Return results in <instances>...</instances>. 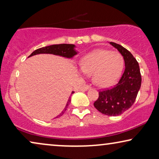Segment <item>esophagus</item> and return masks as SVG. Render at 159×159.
<instances>
[{
	"label": "esophagus",
	"instance_id": "obj_1",
	"mask_svg": "<svg viewBox=\"0 0 159 159\" xmlns=\"http://www.w3.org/2000/svg\"><path fill=\"white\" fill-rule=\"evenodd\" d=\"M91 88V86L90 85V84H87V85H85V86H84V90H88V89H90Z\"/></svg>",
	"mask_w": 159,
	"mask_h": 159
}]
</instances>
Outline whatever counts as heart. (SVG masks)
Masks as SVG:
<instances>
[{
	"label": "heart",
	"mask_w": 159,
	"mask_h": 159,
	"mask_svg": "<svg viewBox=\"0 0 159 159\" xmlns=\"http://www.w3.org/2000/svg\"><path fill=\"white\" fill-rule=\"evenodd\" d=\"M80 66L85 75H93L95 84L107 88L115 83L121 75L124 58L118 52L98 49L84 56Z\"/></svg>",
	"instance_id": "b5f03b06"
}]
</instances>
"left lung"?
Segmentation results:
<instances>
[{
    "label": "left lung",
    "mask_w": 159,
    "mask_h": 159,
    "mask_svg": "<svg viewBox=\"0 0 159 159\" xmlns=\"http://www.w3.org/2000/svg\"><path fill=\"white\" fill-rule=\"evenodd\" d=\"M122 55L125 69L120 80L111 88L99 91V96L94 106L101 114L119 116L133 105L141 86V77L138 62L132 54L121 45L110 42Z\"/></svg>",
    "instance_id": "obj_1"
}]
</instances>
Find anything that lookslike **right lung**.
<instances>
[{"label": "right lung", "mask_w": 159, "mask_h": 159, "mask_svg": "<svg viewBox=\"0 0 159 159\" xmlns=\"http://www.w3.org/2000/svg\"><path fill=\"white\" fill-rule=\"evenodd\" d=\"M75 45L73 44H58V45H49V46L40 48H38L35 50V51L32 52L29 57L34 55H37V54H40V53H51V54H54V55H58L61 56H64V57L66 58H71L73 57L74 56L77 54V52L75 51L74 48H75ZM75 93L72 91L71 94ZM71 99L69 98L68 103H67L66 108H64V111L61 112V114H60L58 116H57L56 118H58L61 116H62L65 112V111L66 110L67 106H69V103H70Z\"/></svg>", "instance_id": "add662e5"}]
</instances>
